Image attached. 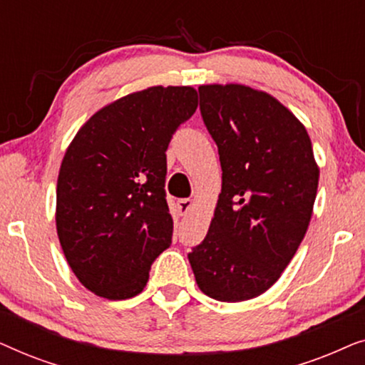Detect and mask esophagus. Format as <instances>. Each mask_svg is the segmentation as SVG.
Here are the masks:
<instances>
[{
	"label": "esophagus",
	"instance_id": "1",
	"mask_svg": "<svg viewBox=\"0 0 365 365\" xmlns=\"http://www.w3.org/2000/svg\"><path fill=\"white\" fill-rule=\"evenodd\" d=\"M192 209V199H179L178 201V212L179 216H186Z\"/></svg>",
	"mask_w": 365,
	"mask_h": 365
}]
</instances>
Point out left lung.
I'll list each match as a JSON object with an SVG mask.
<instances>
[{
    "mask_svg": "<svg viewBox=\"0 0 365 365\" xmlns=\"http://www.w3.org/2000/svg\"><path fill=\"white\" fill-rule=\"evenodd\" d=\"M199 99L217 144L222 189L206 237L187 257L206 296L247 301L281 277L301 246L319 168L304 124L271 94L202 84Z\"/></svg>",
    "mask_w": 365,
    "mask_h": 365,
    "instance_id": "obj_1",
    "label": "left lung"
}]
</instances>
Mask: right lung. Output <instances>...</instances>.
I'll use <instances>...</instances> for the list:
<instances>
[{
	"label": "right lung",
	"mask_w": 365,
	"mask_h": 365,
	"mask_svg": "<svg viewBox=\"0 0 365 365\" xmlns=\"http://www.w3.org/2000/svg\"><path fill=\"white\" fill-rule=\"evenodd\" d=\"M196 108L191 86L131 93L94 113L66 149L58 237L74 276L96 296H138L154 259L171 246L166 149Z\"/></svg>",
	"instance_id": "right-lung-1"
}]
</instances>
